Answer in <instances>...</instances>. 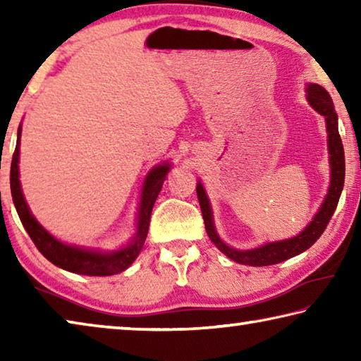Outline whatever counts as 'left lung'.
Returning a JSON list of instances; mask_svg holds the SVG:
<instances>
[{
  "instance_id": "1",
  "label": "left lung",
  "mask_w": 361,
  "mask_h": 361,
  "mask_svg": "<svg viewBox=\"0 0 361 361\" xmlns=\"http://www.w3.org/2000/svg\"><path fill=\"white\" fill-rule=\"evenodd\" d=\"M307 100L317 113L325 116V121H326L328 149H329V154H331V157H329V164H331V185H329L325 202L322 204L319 213H317L315 218L310 221V224L301 232V234L288 240L266 243V245H262L259 248L245 250V252L231 248L218 237L215 226H213L209 199H207L205 195L204 186L200 185V183H197V189H195V191H197V197H199L200 210H202L207 234H209L210 240L215 243V245L221 250L228 258L239 262V264L271 266L305 252V250L312 247L314 243L319 240V237L323 234V231L326 229V224L329 223V219H331L336 207H338L342 186H344V176H345L344 146H342V140L338 130V114L334 111L331 97H329L326 90L320 87L319 84L307 85Z\"/></svg>"
}]
</instances>
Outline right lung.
I'll use <instances>...</instances> for the list:
<instances>
[{
	"label": "right lung",
	"instance_id": "add662e5",
	"mask_svg": "<svg viewBox=\"0 0 361 361\" xmlns=\"http://www.w3.org/2000/svg\"><path fill=\"white\" fill-rule=\"evenodd\" d=\"M19 145H20V127L17 132V145L16 151L12 154L11 162V192L12 200L19 213V218L27 229L30 239L33 240L36 248L39 250L41 255L47 258L52 264L65 269V271L82 274V276H114L126 271L129 267L138 253L142 252L145 245L146 235H148L149 229V219L151 212L154 202L157 199L159 192L162 189V183L166 180V175L169 172V164H162L151 170L145 180L143 186V195L142 204H140V218H138V228L137 234L133 237L132 242L126 248L119 250V252L111 253H102L95 252V250L87 248H78L71 245H65V243L59 242L57 239L49 234V232L42 228V226L36 221L35 216L30 213L25 199H23L20 181H19Z\"/></svg>",
	"mask_w": 361,
	"mask_h": 361
}]
</instances>
